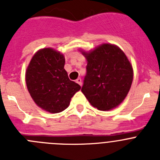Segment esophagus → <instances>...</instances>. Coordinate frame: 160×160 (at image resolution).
<instances>
[{"mask_svg": "<svg viewBox=\"0 0 160 160\" xmlns=\"http://www.w3.org/2000/svg\"><path fill=\"white\" fill-rule=\"evenodd\" d=\"M76 82H77L78 83V84L80 85V86H82V81L81 78H78L77 80H76Z\"/></svg>", "mask_w": 160, "mask_h": 160, "instance_id": "esophagus-1", "label": "esophagus"}]
</instances>
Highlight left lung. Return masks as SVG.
I'll return each mask as SVG.
<instances>
[{
  "label": "left lung",
  "mask_w": 160,
  "mask_h": 160,
  "mask_svg": "<svg viewBox=\"0 0 160 160\" xmlns=\"http://www.w3.org/2000/svg\"><path fill=\"white\" fill-rule=\"evenodd\" d=\"M82 92L99 111L118 107L128 95L133 80V69L125 53L116 46L102 44L90 53Z\"/></svg>",
  "instance_id": "1"
}]
</instances>
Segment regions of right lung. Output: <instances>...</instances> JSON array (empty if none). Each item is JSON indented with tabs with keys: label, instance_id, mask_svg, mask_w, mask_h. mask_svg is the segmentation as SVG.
<instances>
[{
	"label": "right lung",
	"instance_id": "add662e5",
	"mask_svg": "<svg viewBox=\"0 0 160 160\" xmlns=\"http://www.w3.org/2000/svg\"><path fill=\"white\" fill-rule=\"evenodd\" d=\"M64 66L62 53L46 48L35 53L26 70L25 81L31 97L38 107L49 113L64 111L81 89L70 80Z\"/></svg>",
	"mask_w": 160,
	"mask_h": 160
}]
</instances>
